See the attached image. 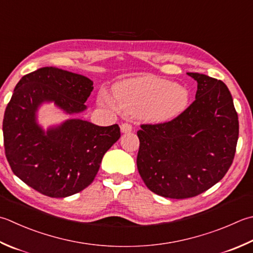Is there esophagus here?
I'll use <instances>...</instances> for the list:
<instances>
[{
	"instance_id": "esophagus-1",
	"label": "esophagus",
	"mask_w": 253,
	"mask_h": 253,
	"mask_svg": "<svg viewBox=\"0 0 253 253\" xmlns=\"http://www.w3.org/2000/svg\"><path fill=\"white\" fill-rule=\"evenodd\" d=\"M121 130H122V132H124V133L130 132V131L132 130V127H131L130 124L124 123V124H122V125H121Z\"/></svg>"
}]
</instances>
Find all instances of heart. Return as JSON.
<instances>
[{
    "mask_svg": "<svg viewBox=\"0 0 253 253\" xmlns=\"http://www.w3.org/2000/svg\"><path fill=\"white\" fill-rule=\"evenodd\" d=\"M113 96L103 93L100 102L126 115L143 116L151 122H168L186 110L190 91L166 79L145 76L124 80L113 87Z\"/></svg>",
    "mask_w": 253,
    "mask_h": 253,
    "instance_id": "1",
    "label": "heart"
}]
</instances>
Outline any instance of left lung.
<instances>
[{
    "instance_id": "1",
    "label": "left lung",
    "mask_w": 253,
    "mask_h": 253,
    "mask_svg": "<svg viewBox=\"0 0 253 253\" xmlns=\"http://www.w3.org/2000/svg\"><path fill=\"white\" fill-rule=\"evenodd\" d=\"M197 82L195 101L171 122L141 125L138 172L148 189L169 199H189L219 182L234 160L238 115L226 84L187 72Z\"/></svg>"
}]
</instances>
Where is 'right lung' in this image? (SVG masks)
I'll list each match as a JSON object with an SVG mask.
<instances>
[{
  "label": "right lung",
  "instance_id": "1",
  "mask_svg": "<svg viewBox=\"0 0 253 253\" xmlns=\"http://www.w3.org/2000/svg\"><path fill=\"white\" fill-rule=\"evenodd\" d=\"M92 90L88 78L56 67L26 74L14 88L3 120L5 155L14 174L43 195L58 199L85 189L120 139L117 124L103 127L76 117L47 129L39 124L43 104L70 116L86 111Z\"/></svg>",
  "mask_w": 253,
  "mask_h": 253
}]
</instances>
